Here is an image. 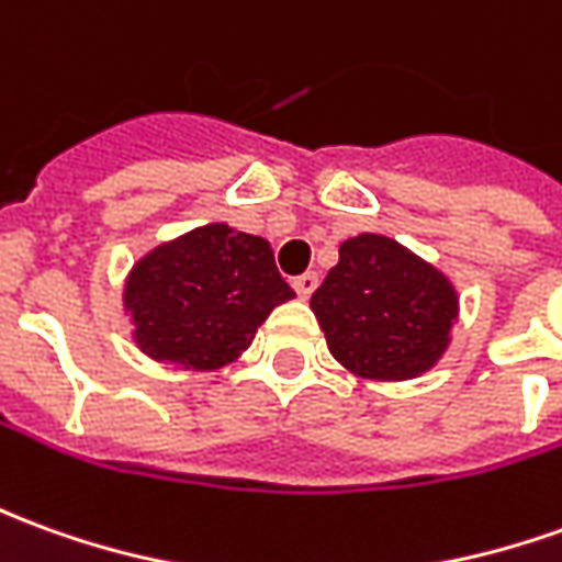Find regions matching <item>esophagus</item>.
I'll use <instances>...</instances> for the list:
<instances>
[{"instance_id":"obj_1","label":"esophagus","mask_w":562,"mask_h":562,"mask_svg":"<svg viewBox=\"0 0 562 562\" xmlns=\"http://www.w3.org/2000/svg\"><path fill=\"white\" fill-rule=\"evenodd\" d=\"M292 285L301 297H310V294L316 292V285H319V277L316 273H301V277H294Z\"/></svg>"}]
</instances>
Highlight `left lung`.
I'll return each mask as SVG.
<instances>
[{
    "mask_svg": "<svg viewBox=\"0 0 562 562\" xmlns=\"http://www.w3.org/2000/svg\"><path fill=\"white\" fill-rule=\"evenodd\" d=\"M310 307L337 362L374 380H407L441 359L457 292L395 240L362 234L340 246Z\"/></svg>",
    "mask_w": 562,
    "mask_h": 562,
    "instance_id": "left-lung-1",
    "label": "left lung"
}]
</instances>
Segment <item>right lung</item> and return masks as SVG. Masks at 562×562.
I'll list each match as a JSON object with an SVG mask.
<instances>
[{
  "mask_svg": "<svg viewBox=\"0 0 562 562\" xmlns=\"http://www.w3.org/2000/svg\"><path fill=\"white\" fill-rule=\"evenodd\" d=\"M289 297L292 285L268 240L206 225L145 255L127 280L124 307L151 359L210 371L237 359Z\"/></svg>",
  "mask_w": 562,
  "mask_h": 562,
  "instance_id": "obj_1",
  "label": "right lung"
}]
</instances>
